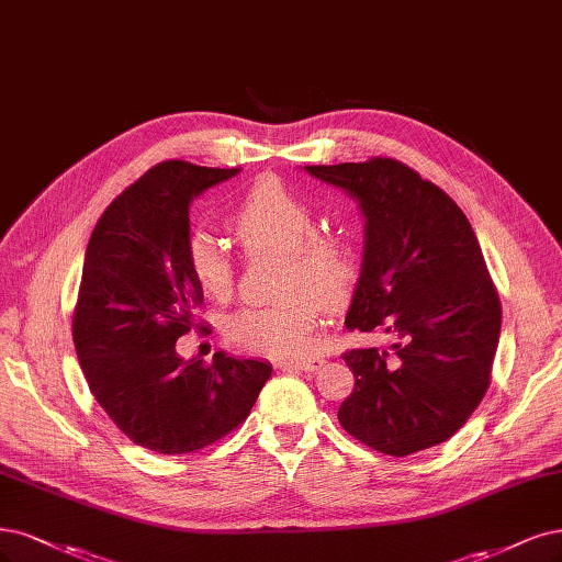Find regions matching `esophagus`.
Returning <instances> with one entry per match:
<instances>
[{"instance_id":"obj_1","label":"esophagus","mask_w":562,"mask_h":562,"mask_svg":"<svg viewBox=\"0 0 562 562\" xmlns=\"http://www.w3.org/2000/svg\"><path fill=\"white\" fill-rule=\"evenodd\" d=\"M325 360L321 358H297V360H288L283 362V367H295V370H304V372H316L321 370Z\"/></svg>"}]
</instances>
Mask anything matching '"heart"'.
Wrapping results in <instances>:
<instances>
[{
	"label": "heart",
	"mask_w": 562,
	"mask_h": 562,
	"mask_svg": "<svg viewBox=\"0 0 562 562\" xmlns=\"http://www.w3.org/2000/svg\"><path fill=\"white\" fill-rule=\"evenodd\" d=\"M232 229L248 254L285 258L279 304L241 306L225 323L227 339L246 351L288 358L312 346L323 308H341L360 279L358 248L346 237L323 235L316 209L279 179L248 188L232 214ZM188 269L202 293L227 300L235 290V262L209 229L188 241Z\"/></svg>",
	"instance_id": "heart-1"
}]
</instances>
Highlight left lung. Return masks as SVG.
Returning <instances> with one entry per match:
<instances>
[{
  "label": "left lung",
  "instance_id": "1",
  "mask_svg": "<svg viewBox=\"0 0 562 562\" xmlns=\"http://www.w3.org/2000/svg\"><path fill=\"white\" fill-rule=\"evenodd\" d=\"M344 190L364 221L348 330L395 337L344 356L356 389L339 423L385 456L453 437L491 383L502 308L470 221L414 169L391 160L304 167Z\"/></svg>",
  "mask_w": 562,
  "mask_h": 562
}]
</instances>
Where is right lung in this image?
<instances>
[{"instance_id":"obj_1","label":"right lung","mask_w":562,"mask_h":562,"mask_svg":"<svg viewBox=\"0 0 562 562\" xmlns=\"http://www.w3.org/2000/svg\"><path fill=\"white\" fill-rule=\"evenodd\" d=\"M241 169L169 160L148 169L97 221L86 248L74 346L94 400L156 453H190L250 414L272 364L225 351L209 367L177 339L204 293L188 269L190 204Z\"/></svg>"}]
</instances>
